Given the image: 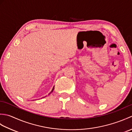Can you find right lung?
<instances>
[{"label":"right lung","instance_id":"1","mask_svg":"<svg viewBox=\"0 0 132 132\" xmlns=\"http://www.w3.org/2000/svg\"><path fill=\"white\" fill-rule=\"evenodd\" d=\"M54 87H53V89H52V91H51V92H50V93H49V94H48L49 95H50V94H51V93H52V92L53 91V90H54ZM46 96H45V97H46ZM44 97H43V98H44Z\"/></svg>","mask_w":132,"mask_h":132}]
</instances>
